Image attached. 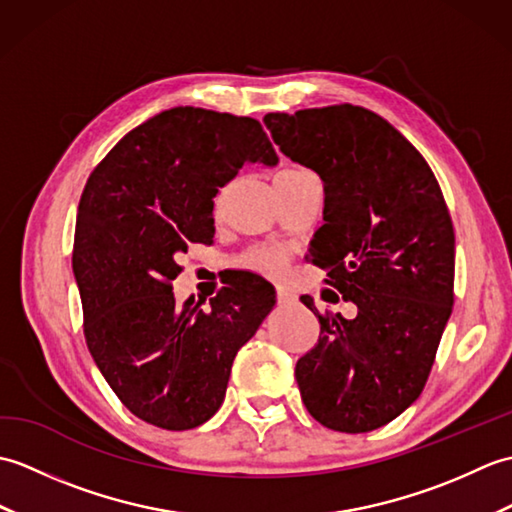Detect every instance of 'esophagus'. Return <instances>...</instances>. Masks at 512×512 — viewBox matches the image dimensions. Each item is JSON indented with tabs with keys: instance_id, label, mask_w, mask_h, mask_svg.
Masks as SVG:
<instances>
[{
	"instance_id": "esophagus-1",
	"label": "esophagus",
	"mask_w": 512,
	"mask_h": 512,
	"mask_svg": "<svg viewBox=\"0 0 512 512\" xmlns=\"http://www.w3.org/2000/svg\"><path fill=\"white\" fill-rule=\"evenodd\" d=\"M292 301H295V295H292V292H288L286 288H277V303H279V306H290Z\"/></svg>"
}]
</instances>
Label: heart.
Instances as JSON below:
<instances>
[{"label": "heart", "instance_id": "obj_1", "mask_svg": "<svg viewBox=\"0 0 512 512\" xmlns=\"http://www.w3.org/2000/svg\"><path fill=\"white\" fill-rule=\"evenodd\" d=\"M301 171H306V169L288 167V169H281L279 173H301ZM248 262L273 277H281L286 273V255L277 248H257L250 253Z\"/></svg>", "mask_w": 512, "mask_h": 512}]
</instances>
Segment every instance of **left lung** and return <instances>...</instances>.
I'll return each instance as SVG.
<instances>
[{
	"label": "left lung",
	"mask_w": 512,
	"mask_h": 512,
	"mask_svg": "<svg viewBox=\"0 0 512 512\" xmlns=\"http://www.w3.org/2000/svg\"><path fill=\"white\" fill-rule=\"evenodd\" d=\"M284 154L317 171L325 224L308 262L358 308L321 314L297 385L310 416L341 433H365L416 400L453 310L455 235L440 184L420 151L365 107L341 103L266 114Z\"/></svg>",
	"instance_id": "1"
}]
</instances>
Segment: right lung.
<instances>
[{
    "label": "right lung",
    "instance_id": "obj_1",
    "mask_svg": "<svg viewBox=\"0 0 512 512\" xmlns=\"http://www.w3.org/2000/svg\"><path fill=\"white\" fill-rule=\"evenodd\" d=\"M277 160L255 118L173 107L118 140L85 182L72 253L83 334L136 418L184 431L220 409L233 358L273 310L275 288L239 273L206 310L178 306L176 259L213 242V200L244 162Z\"/></svg>",
    "mask_w": 512,
    "mask_h": 512
}]
</instances>
